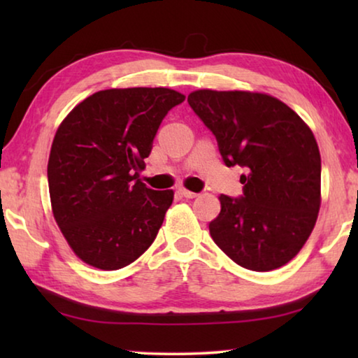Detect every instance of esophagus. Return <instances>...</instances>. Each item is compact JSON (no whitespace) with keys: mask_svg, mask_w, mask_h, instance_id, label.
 Listing matches in <instances>:
<instances>
[{"mask_svg":"<svg viewBox=\"0 0 358 358\" xmlns=\"http://www.w3.org/2000/svg\"><path fill=\"white\" fill-rule=\"evenodd\" d=\"M181 196L183 197H187V199H194V197H197L199 194L197 192H192V191H189V189H185V187H181V189L178 191Z\"/></svg>","mask_w":358,"mask_h":358,"instance_id":"1","label":"esophagus"}]
</instances>
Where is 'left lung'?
<instances>
[{
  "mask_svg": "<svg viewBox=\"0 0 358 358\" xmlns=\"http://www.w3.org/2000/svg\"><path fill=\"white\" fill-rule=\"evenodd\" d=\"M187 102L215 134L226 166L246 171L243 196H220L211 238L243 268L286 265L310 238L320 208V153L310 126L265 93L196 90Z\"/></svg>",
  "mask_w": 358,
  "mask_h": 358,
  "instance_id": "left-lung-1",
  "label": "left lung"
}]
</instances>
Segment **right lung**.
Masks as SVG:
<instances>
[{
  "instance_id": "obj_1",
  "label": "right lung",
  "mask_w": 358,
  "mask_h": 358,
  "mask_svg": "<svg viewBox=\"0 0 358 358\" xmlns=\"http://www.w3.org/2000/svg\"><path fill=\"white\" fill-rule=\"evenodd\" d=\"M183 101L161 87L102 90L58 126L47 166L52 213L85 264L123 268L155 241L173 191L150 189L138 175L161 121Z\"/></svg>"
}]
</instances>
